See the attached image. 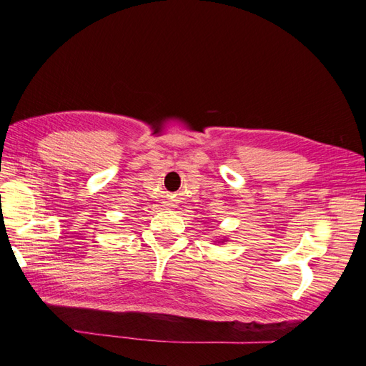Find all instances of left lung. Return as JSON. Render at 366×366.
I'll return each instance as SVG.
<instances>
[{
	"instance_id": "1",
	"label": "left lung",
	"mask_w": 366,
	"mask_h": 366,
	"mask_svg": "<svg viewBox=\"0 0 366 366\" xmlns=\"http://www.w3.org/2000/svg\"><path fill=\"white\" fill-rule=\"evenodd\" d=\"M224 241H226V239H219V241H218V239H215L214 242H215V244H218V242H224Z\"/></svg>"
}]
</instances>
